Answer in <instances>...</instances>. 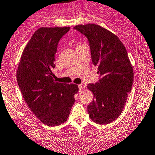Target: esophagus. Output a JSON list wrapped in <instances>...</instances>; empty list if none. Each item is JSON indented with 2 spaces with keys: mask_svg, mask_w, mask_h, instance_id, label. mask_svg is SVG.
<instances>
[{
  "mask_svg": "<svg viewBox=\"0 0 155 155\" xmlns=\"http://www.w3.org/2000/svg\"><path fill=\"white\" fill-rule=\"evenodd\" d=\"M85 85H84V84H80V85H79V91H82V90H84V89H85Z\"/></svg>",
  "mask_w": 155,
  "mask_h": 155,
  "instance_id": "esophagus-1",
  "label": "esophagus"
}]
</instances>
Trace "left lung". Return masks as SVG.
<instances>
[{
    "mask_svg": "<svg viewBox=\"0 0 155 155\" xmlns=\"http://www.w3.org/2000/svg\"><path fill=\"white\" fill-rule=\"evenodd\" d=\"M73 28L87 37L92 62L98 66L99 81L87 85L94 94L87 106L89 117L97 124H107L122 112L134 82L133 67L124 46L112 32L94 24Z\"/></svg>",
    "mask_w": 155,
    "mask_h": 155,
    "instance_id": "8db88e82",
    "label": "left lung"
}]
</instances>
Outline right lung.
I'll list each match as a JSON object with an SVG mask.
<instances>
[{"mask_svg": "<svg viewBox=\"0 0 155 155\" xmlns=\"http://www.w3.org/2000/svg\"><path fill=\"white\" fill-rule=\"evenodd\" d=\"M70 27L40 28L21 54L17 70L18 87L33 113L44 124L58 126L68 121L77 85L57 82L51 70L59 40Z\"/></svg>", "mask_w": 155, "mask_h": 155, "instance_id": "1", "label": "right lung"}]
</instances>
